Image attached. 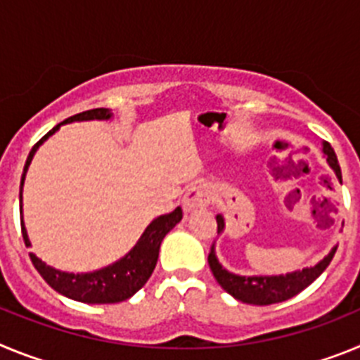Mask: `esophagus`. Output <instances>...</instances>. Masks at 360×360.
I'll use <instances>...</instances> for the list:
<instances>
[{"mask_svg": "<svg viewBox=\"0 0 360 360\" xmlns=\"http://www.w3.org/2000/svg\"><path fill=\"white\" fill-rule=\"evenodd\" d=\"M211 203V191L207 186H193L186 191L182 200V207L186 212L207 207Z\"/></svg>", "mask_w": 360, "mask_h": 360, "instance_id": "1", "label": "esophagus"}]
</instances>
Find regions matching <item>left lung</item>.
Returning a JSON list of instances; mask_svg holds the SVG:
<instances>
[{
    "instance_id": "obj_1",
    "label": "left lung",
    "mask_w": 360,
    "mask_h": 360,
    "mask_svg": "<svg viewBox=\"0 0 360 360\" xmlns=\"http://www.w3.org/2000/svg\"><path fill=\"white\" fill-rule=\"evenodd\" d=\"M323 153L326 157V162L330 164L333 171H335L339 182H342L341 176V167H339V162H337L335 151L332 149V146L328 142L323 144ZM216 224H218V234L225 229L224 216H216ZM337 247H333L330 250V254L326 257H323L317 265L310 266V269L295 270L290 274L285 276H238L232 274L229 270H225L224 266L219 265L218 257L214 252V245L211 247V252H209V266H211L212 274H214L216 281L219 283V287L224 288L225 292L236 297L238 301H243V303L249 304H274L281 303V301H287V299L294 297L299 292L304 290L308 285L316 281L321 274L324 272V269L330 265L333 254H335Z\"/></svg>"
}]
</instances>
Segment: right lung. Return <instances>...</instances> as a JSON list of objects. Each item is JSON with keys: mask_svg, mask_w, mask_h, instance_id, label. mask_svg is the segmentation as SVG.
<instances>
[{"mask_svg": "<svg viewBox=\"0 0 360 360\" xmlns=\"http://www.w3.org/2000/svg\"><path fill=\"white\" fill-rule=\"evenodd\" d=\"M111 111L108 108H95V110L82 111L77 115L68 117L63 120L61 124H57L56 128L50 129L46 135L37 142L32 151L28 153L27 164H25L23 176H21V189H19V200H21V193H23L25 174L28 171L32 158L50 135L61 128L63 124L77 122V120H110ZM19 212H23V209H19ZM182 219V207H176L169 214H162L157 219H153L141 240L136 241V245L129 250L122 259L110 266H104L95 272H88V274H72V272H61V270L53 269V266L46 265L36 256L30 252V259L34 266L37 269L43 279L49 283L50 287L59 294L66 295V297L73 299V301H81V303L88 304H110V303H120L126 299L131 297L135 292L141 290L144 287L148 279L151 278L155 265L158 259V250H160V243L165 238V234L174 227ZM21 232H23V240L27 247H30V240H28L27 229H25L23 219H21Z\"/></svg>", "mask_w": 360, "mask_h": 360, "instance_id": "1", "label": "right lung"}]
</instances>
